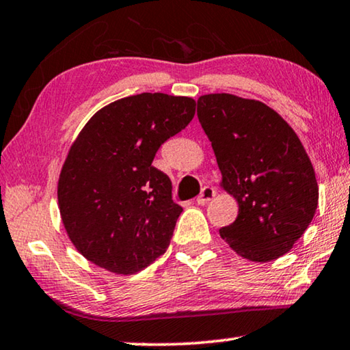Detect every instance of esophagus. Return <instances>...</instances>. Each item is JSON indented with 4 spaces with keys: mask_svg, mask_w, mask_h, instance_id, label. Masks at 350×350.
<instances>
[{
    "mask_svg": "<svg viewBox=\"0 0 350 350\" xmlns=\"http://www.w3.org/2000/svg\"><path fill=\"white\" fill-rule=\"evenodd\" d=\"M215 196H217L215 189L211 187V186H206V187H203L202 193H200V196L197 197V203H198V204L208 203V202H211V200H213Z\"/></svg>",
    "mask_w": 350,
    "mask_h": 350,
    "instance_id": "esophagus-1",
    "label": "esophagus"
}]
</instances>
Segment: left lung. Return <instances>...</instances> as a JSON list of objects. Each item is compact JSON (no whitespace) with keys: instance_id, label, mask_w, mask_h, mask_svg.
I'll use <instances>...</instances> for the list:
<instances>
[{"instance_id":"left-lung-1","label":"left lung","mask_w":350,"mask_h":350,"mask_svg":"<svg viewBox=\"0 0 350 350\" xmlns=\"http://www.w3.org/2000/svg\"><path fill=\"white\" fill-rule=\"evenodd\" d=\"M198 121L221 172L220 187L236 198L239 215L220 237L251 262L284 256L310 225L318 183L310 158L287 121L260 100L204 94Z\"/></svg>"}]
</instances>
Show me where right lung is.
I'll return each mask as SVG.
<instances>
[{
  "label": "right lung",
  "instance_id": "add662e5",
  "mask_svg": "<svg viewBox=\"0 0 350 350\" xmlns=\"http://www.w3.org/2000/svg\"><path fill=\"white\" fill-rule=\"evenodd\" d=\"M196 114L186 96L141 93L96 111L68 150L57 186L62 223L85 259L135 274L170 243L183 213L154 153Z\"/></svg>",
  "mask_w": 350,
  "mask_h": 350
}]
</instances>
